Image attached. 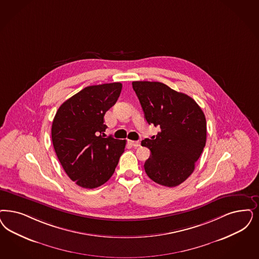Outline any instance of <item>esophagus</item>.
Instances as JSON below:
<instances>
[{
    "label": "esophagus",
    "instance_id": "34e87169",
    "mask_svg": "<svg viewBox=\"0 0 259 259\" xmlns=\"http://www.w3.org/2000/svg\"><path fill=\"white\" fill-rule=\"evenodd\" d=\"M130 143H131V145H133L135 147H139L141 145V143L139 141H130Z\"/></svg>",
    "mask_w": 259,
    "mask_h": 259
}]
</instances>
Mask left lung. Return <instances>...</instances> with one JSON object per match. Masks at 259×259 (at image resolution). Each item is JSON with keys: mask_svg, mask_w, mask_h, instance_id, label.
Wrapping results in <instances>:
<instances>
[{"mask_svg": "<svg viewBox=\"0 0 259 259\" xmlns=\"http://www.w3.org/2000/svg\"><path fill=\"white\" fill-rule=\"evenodd\" d=\"M132 86L147 123L161 128L142 142L151 151L144 170L155 183L177 187L192 174L205 147V115L193 98L161 82L134 81Z\"/></svg>", "mask_w": 259, "mask_h": 259, "instance_id": "1", "label": "left lung"}]
</instances>
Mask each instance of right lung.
I'll list each match as a JSON object with an SVG mask.
<instances>
[{
	"instance_id": "add662e5",
	"label": "right lung",
	"mask_w": 259,
	"mask_h": 259,
	"mask_svg": "<svg viewBox=\"0 0 259 259\" xmlns=\"http://www.w3.org/2000/svg\"><path fill=\"white\" fill-rule=\"evenodd\" d=\"M122 84L81 90L59 107L52 126L54 150L69 178L84 188L105 184L114 174L126 141L105 137V113L116 104Z\"/></svg>"
}]
</instances>
